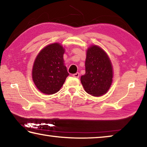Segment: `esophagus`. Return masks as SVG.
<instances>
[{
  "mask_svg": "<svg viewBox=\"0 0 147 147\" xmlns=\"http://www.w3.org/2000/svg\"><path fill=\"white\" fill-rule=\"evenodd\" d=\"M73 77H75V78H79L80 73H76L75 74H73Z\"/></svg>",
  "mask_w": 147,
  "mask_h": 147,
  "instance_id": "obj_1",
  "label": "esophagus"
}]
</instances>
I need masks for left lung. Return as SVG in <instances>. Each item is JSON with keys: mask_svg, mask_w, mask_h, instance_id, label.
Segmentation results:
<instances>
[{"mask_svg": "<svg viewBox=\"0 0 147 147\" xmlns=\"http://www.w3.org/2000/svg\"><path fill=\"white\" fill-rule=\"evenodd\" d=\"M86 73L81 76V83L87 93L94 96L106 94L113 81V67L104 50L91 45L87 50Z\"/></svg>", "mask_w": 147, "mask_h": 147, "instance_id": "left-lung-1", "label": "left lung"}]
</instances>
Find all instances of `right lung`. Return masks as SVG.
Returning <instances> with one entry per match:
<instances>
[{
	"mask_svg": "<svg viewBox=\"0 0 147 147\" xmlns=\"http://www.w3.org/2000/svg\"><path fill=\"white\" fill-rule=\"evenodd\" d=\"M65 49L58 43L50 44L41 50L35 59L32 80L41 93L52 94L59 91L69 76L64 65Z\"/></svg>",
	"mask_w": 147,
	"mask_h": 147,
	"instance_id": "add662e5",
	"label": "right lung"
}]
</instances>
